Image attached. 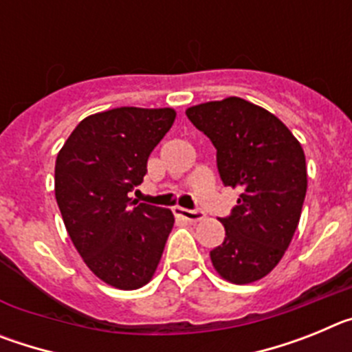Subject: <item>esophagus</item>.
Instances as JSON below:
<instances>
[{
  "instance_id": "1",
  "label": "esophagus",
  "mask_w": 352,
  "mask_h": 352,
  "mask_svg": "<svg viewBox=\"0 0 352 352\" xmlns=\"http://www.w3.org/2000/svg\"><path fill=\"white\" fill-rule=\"evenodd\" d=\"M173 211H174V214H176V217L188 220V222H199V220L204 219V213H203V211H199V210H185V208L176 206Z\"/></svg>"
}]
</instances>
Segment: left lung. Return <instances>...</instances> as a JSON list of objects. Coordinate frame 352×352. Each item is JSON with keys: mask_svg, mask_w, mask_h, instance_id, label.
Wrapping results in <instances>:
<instances>
[{"mask_svg": "<svg viewBox=\"0 0 352 352\" xmlns=\"http://www.w3.org/2000/svg\"><path fill=\"white\" fill-rule=\"evenodd\" d=\"M217 148L223 185L238 204L220 219L223 243L210 252L214 272L231 284H252L280 263L301 217L307 164L300 141L275 114L239 96L186 109Z\"/></svg>", "mask_w": 352, "mask_h": 352, "instance_id": "obj_1", "label": "left lung"}]
</instances>
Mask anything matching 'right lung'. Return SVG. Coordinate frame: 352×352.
I'll list each match as a JSON object with an SVG mask.
<instances>
[{"label":"right lung","mask_w":352,"mask_h":352,"mask_svg":"<svg viewBox=\"0 0 352 352\" xmlns=\"http://www.w3.org/2000/svg\"><path fill=\"white\" fill-rule=\"evenodd\" d=\"M174 118L170 107L91 114L56 158V201L72 243L86 266L116 289L132 291L153 278L174 226L170 210L129 197Z\"/></svg>","instance_id":"obj_1"}]
</instances>
